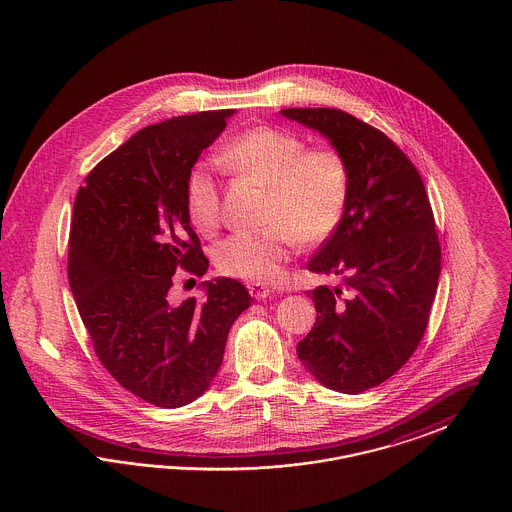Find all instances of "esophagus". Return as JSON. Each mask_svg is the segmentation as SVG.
Instances as JSON below:
<instances>
[{"label":"esophagus","instance_id":"obj_1","mask_svg":"<svg viewBox=\"0 0 512 512\" xmlns=\"http://www.w3.org/2000/svg\"><path fill=\"white\" fill-rule=\"evenodd\" d=\"M274 290H270L265 284L261 282H255V284H249V295L255 297V299H265L268 295H272Z\"/></svg>","mask_w":512,"mask_h":512}]
</instances>
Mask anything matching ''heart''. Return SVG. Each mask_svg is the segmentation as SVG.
<instances>
[{
	"mask_svg": "<svg viewBox=\"0 0 512 512\" xmlns=\"http://www.w3.org/2000/svg\"><path fill=\"white\" fill-rule=\"evenodd\" d=\"M220 167L267 186L263 230L238 232L217 249L222 274L249 282H276L299 242L322 244L340 226L349 201L351 172L338 147H307L292 130L259 124L234 136L217 155ZM186 209L201 234L222 220L219 182L207 163L186 180Z\"/></svg>",
	"mask_w": 512,
	"mask_h": 512,
	"instance_id": "heart-1",
	"label": "heart"
}]
</instances>
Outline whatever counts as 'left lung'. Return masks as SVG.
Segmentation results:
<instances>
[{"instance_id":"left-lung-1","label":"left lung","mask_w":512,"mask_h":512,"mask_svg":"<svg viewBox=\"0 0 512 512\" xmlns=\"http://www.w3.org/2000/svg\"><path fill=\"white\" fill-rule=\"evenodd\" d=\"M345 155L349 201L336 232L309 261L340 286L311 290L317 322L297 357L341 393L380 386L422 340L438 290L441 247L424 182L378 128L340 109H282Z\"/></svg>"}]
</instances>
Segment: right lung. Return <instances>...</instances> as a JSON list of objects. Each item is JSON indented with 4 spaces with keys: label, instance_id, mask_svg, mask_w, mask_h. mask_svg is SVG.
Returning a JSON list of instances; mask_svg holds the SVG:
<instances>
[{
    "label": "right lung",
    "instance_id": "1",
    "mask_svg": "<svg viewBox=\"0 0 512 512\" xmlns=\"http://www.w3.org/2000/svg\"><path fill=\"white\" fill-rule=\"evenodd\" d=\"M232 109L142 128L99 161L74 199L69 284L101 365L155 407L192 403L217 376L234 320L251 305L234 278L201 282L205 297L172 305L178 268L209 259L190 226L186 180Z\"/></svg>",
    "mask_w": 512,
    "mask_h": 512
}]
</instances>
